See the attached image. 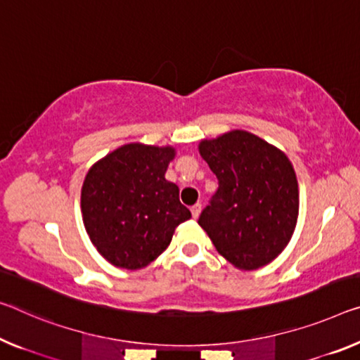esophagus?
<instances>
[{
	"instance_id": "esophagus-1",
	"label": "esophagus",
	"mask_w": 360,
	"mask_h": 360,
	"mask_svg": "<svg viewBox=\"0 0 360 360\" xmlns=\"http://www.w3.org/2000/svg\"><path fill=\"white\" fill-rule=\"evenodd\" d=\"M199 214H201V204L196 202L195 206H191V215H193V219H198Z\"/></svg>"
}]
</instances>
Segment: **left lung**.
Segmentation results:
<instances>
[{
	"label": "left lung",
	"instance_id": "obj_1",
	"mask_svg": "<svg viewBox=\"0 0 360 360\" xmlns=\"http://www.w3.org/2000/svg\"><path fill=\"white\" fill-rule=\"evenodd\" d=\"M199 154L219 188L198 224L235 267L256 270L272 262L290 243L300 212L290 159L245 130L202 140Z\"/></svg>",
	"mask_w": 360,
	"mask_h": 360
}]
</instances>
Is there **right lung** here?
Listing matches in <instances>:
<instances>
[{"instance_id":"right-lung-1","label":"right lung","mask_w":360,"mask_h":360,"mask_svg":"<svg viewBox=\"0 0 360 360\" xmlns=\"http://www.w3.org/2000/svg\"><path fill=\"white\" fill-rule=\"evenodd\" d=\"M174 158L172 146L130 143L88 170L82 186L84 224L98 252L115 267H146L191 217L179 186L164 176Z\"/></svg>"}]
</instances>
